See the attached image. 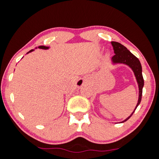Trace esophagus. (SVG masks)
I'll list each match as a JSON object with an SVG mask.
<instances>
[{"mask_svg":"<svg viewBox=\"0 0 159 159\" xmlns=\"http://www.w3.org/2000/svg\"><path fill=\"white\" fill-rule=\"evenodd\" d=\"M83 83V80H79V82H78V84H79V85H82Z\"/></svg>","mask_w":159,"mask_h":159,"instance_id":"obj_1","label":"esophagus"}]
</instances>
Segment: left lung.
<instances>
[{"instance_id":"left-lung-1","label":"left lung","mask_w":159,"mask_h":159,"mask_svg":"<svg viewBox=\"0 0 159 159\" xmlns=\"http://www.w3.org/2000/svg\"><path fill=\"white\" fill-rule=\"evenodd\" d=\"M111 44L113 46L114 53L116 54L112 57V59H111L113 63H123L129 66L132 70L133 71L134 76L136 77L138 86H139V99H138V102L137 104V106L135 107V109H134V111L131 113L129 117H128L126 120L121 121V123H122L127 121L133 116L134 111L136 110L137 107L140 104L141 96H142V90L144 85V80L142 75V67H141V63L138 58H137L133 54H132L126 47L121 44L120 43L111 42Z\"/></svg>"}]
</instances>
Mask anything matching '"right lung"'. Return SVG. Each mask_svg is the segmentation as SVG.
Masks as SVG:
<instances>
[{
	"label": "right lung",
	"mask_w": 159,
	"mask_h": 159,
	"mask_svg": "<svg viewBox=\"0 0 159 159\" xmlns=\"http://www.w3.org/2000/svg\"><path fill=\"white\" fill-rule=\"evenodd\" d=\"M38 48H41V49H44V50H47V49H48L49 48V47H48V46H39V47H38ZM33 50H30L29 52H28L26 54H28V53H29V52H33Z\"/></svg>",
	"instance_id": "right-lung-1"
}]
</instances>
